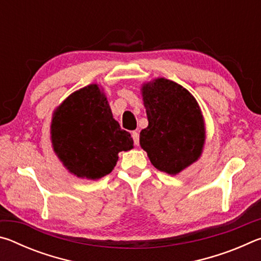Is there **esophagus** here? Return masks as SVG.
<instances>
[{
    "label": "esophagus",
    "instance_id": "obj_1",
    "mask_svg": "<svg viewBox=\"0 0 261 261\" xmlns=\"http://www.w3.org/2000/svg\"><path fill=\"white\" fill-rule=\"evenodd\" d=\"M132 138H134V143L136 146H138L139 145V134L138 131H132Z\"/></svg>",
    "mask_w": 261,
    "mask_h": 261
}]
</instances>
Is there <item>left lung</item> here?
<instances>
[{"label":"left lung","mask_w":261,"mask_h":261,"mask_svg":"<svg viewBox=\"0 0 261 261\" xmlns=\"http://www.w3.org/2000/svg\"><path fill=\"white\" fill-rule=\"evenodd\" d=\"M148 126L139 143L158 170L177 175L199 160L206 127L199 103L179 84L166 78L144 83L140 88Z\"/></svg>","instance_id":"8db88e82"}]
</instances>
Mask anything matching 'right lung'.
<instances>
[{"instance_id": "1", "label": "right lung", "mask_w": 261, "mask_h": 261, "mask_svg": "<svg viewBox=\"0 0 261 261\" xmlns=\"http://www.w3.org/2000/svg\"><path fill=\"white\" fill-rule=\"evenodd\" d=\"M50 141L70 174L92 180L112 173L118 153L134 147L131 135L114 120L103 88L95 83L74 91L54 110Z\"/></svg>"}]
</instances>
